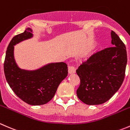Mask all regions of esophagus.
Returning a JSON list of instances; mask_svg holds the SVG:
<instances>
[{
  "label": "esophagus",
  "mask_w": 130,
  "mask_h": 130,
  "mask_svg": "<svg viewBox=\"0 0 130 130\" xmlns=\"http://www.w3.org/2000/svg\"><path fill=\"white\" fill-rule=\"evenodd\" d=\"M68 72H69V74H73V73H75L76 69L74 66H69V67H68Z\"/></svg>",
  "instance_id": "34e87169"
}]
</instances>
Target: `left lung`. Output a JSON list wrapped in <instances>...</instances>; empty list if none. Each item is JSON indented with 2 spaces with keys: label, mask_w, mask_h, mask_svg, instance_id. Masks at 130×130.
<instances>
[{
  "label": "left lung",
  "mask_w": 130,
  "mask_h": 130,
  "mask_svg": "<svg viewBox=\"0 0 130 130\" xmlns=\"http://www.w3.org/2000/svg\"><path fill=\"white\" fill-rule=\"evenodd\" d=\"M113 47L97 52L76 70L80 85L78 99L88 105L102 104L119 90L125 76L127 54L125 45L111 31Z\"/></svg>",
  "instance_id": "1"
}]
</instances>
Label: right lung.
Returning <instances> with one entry per match:
<instances>
[{"instance_id": "add662e5", "label": "right lung", "mask_w": 130, "mask_h": 130, "mask_svg": "<svg viewBox=\"0 0 130 130\" xmlns=\"http://www.w3.org/2000/svg\"><path fill=\"white\" fill-rule=\"evenodd\" d=\"M30 28L14 36L10 42L4 63L6 80L15 94L26 103L43 105L54 97L59 85L68 75L64 62L52 63L34 71L20 69L14 59V45L33 36Z\"/></svg>"}]
</instances>
